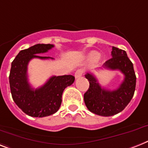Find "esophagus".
Returning a JSON list of instances; mask_svg holds the SVG:
<instances>
[{
    "label": "esophagus",
    "mask_w": 148,
    "mask_h": 148,
    "mask_svg": "<svg viewBox=\"0 0 148 148\" xmlns=\"http://www.w3.org/2000/svg\"><path fill=\"white\" fill-rule=\"evenodd\" d=\"M83 74H84V71H83L82 69H79V70H77L75 72L74 76H75V78H79L82 76Z\"/></svg>",
    "instance_id": "obj_1"
}]
</instances>
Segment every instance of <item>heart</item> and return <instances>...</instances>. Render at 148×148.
I'll return each mask as SVG.
<instances>
[{
  "label": "heart",
  "instance_id": "1",
  "mask_svg": "<svg viewBox=\"0 0 148 148\" xmlns=\"http://www.w3.org/2000/svg\"><path fill=\"white\" fill-rule=\"evenodd\" d=\"M99 58V54L98 52L95 51H92L90 52H89L88 55H87V59L89 61H95L97 60V58Z\"/></svg>",
  "mask_w": 148,
  "mask_h": 148
}]
</instances>
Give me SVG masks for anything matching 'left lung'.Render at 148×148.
<instances>
[{
  "mask_svg": "<svg viewBox=\"0 0 148 148\" xmlns=\"http://www.w3.org/2000/svg\"><path fill=\"white\" fill-rule=\"evenodd\" d=\"M112 49V58L106 61L103 67L119 70L124 74V80L119 88L114 90H106L93 74L87 73L85 75L90 83L88 90L84 96L85 105L91 112L101 116H112L122 112L132 99L136 86L133 64L126 51L114 46Z\"/></svg>",
  "mask_w": 148,
  "mask_h": 148,
  "instance_id": "1",
  "label": "left lung"
}]
</instances>
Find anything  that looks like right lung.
Instances as JSON below:
<instances>
[{
  "label": "right lung",
  "instance_id": "1",
  "mask_svg": "<svg viewBox=\"0 0 148 148\" xmlns=\"http://www.w3.org/2000/svg\"><path fill=\"white\" fill-rule=\"evenodd\" d=\"M54 45L37 44L19 52L11 64L9 82L12 97L23 112L32 117H45L55 113L62 104L64 90L74 81L72 75L52 76L39 88L33 89L28 81L27 67L32 58L53 59L39 56Z\"/></svg>",
  "mask_w": 148,
  "mask_h": 148
}]
</instances>
